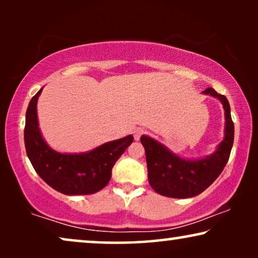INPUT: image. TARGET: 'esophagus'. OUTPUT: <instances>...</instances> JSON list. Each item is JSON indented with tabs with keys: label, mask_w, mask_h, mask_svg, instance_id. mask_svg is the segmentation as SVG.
I'll use <instances>...</instances> for the list:
<instances>
[{
	"label": "esophagus",
	"mask_w": 258,
	"mask_h": 258,
	"mask_svg": "<svg viewBox=\"0 0 258 258\" xmlns=\"http://www.w3.org/2000/svg\"><path fill=\"white\" fill-rule=\"evenodd\" d=\"M143 134H144V130L142 128H137V129L134 130V137H135L136 141H139L140 137L142 136Z\"/></svg>",
	"instance_id": "34e87169"
}]
</instances>
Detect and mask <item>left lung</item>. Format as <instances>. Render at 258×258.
<instances>
[{"label":"left lung","instance_id":"left-lung-1","mask_svg":"<svg viewBox=\"0 0 258 258\" xmlns=\"http://www.w3.org/2000/svg\"><path fill=\"white\" fill-rule=\"evenodd\" d=\"M203 94L216 97L224 108V139L209 156L185 160L179 157L158 141L141 136L146 150L148 181L155 191L172 199H189L203 192L216 179L227 164L234 143V122L230 105L224 95L208 88Z\"/></svg>","mask_w":258,"mask_h":258}]
</instances>
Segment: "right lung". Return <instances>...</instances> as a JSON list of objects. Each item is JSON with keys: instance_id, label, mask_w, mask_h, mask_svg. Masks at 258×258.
I'll list each match as a JSON object with an SVG mask.
<instances>
[{"instance_id": "add662e5", "label": "right lung", "mask_w": 258, "mask_h": 258, "mask_svg": "<svg viewBox=\"0 0 258 258\" xmlns=\"http://www.w3.org/2000/svg\"><path fill=\"white\" fill-rule=\"evenodd\" d=\"M43 88L31 98L26 114L24 144L28 157L38 176L64 195H90L100 191L111 178L116 161L133 143L134 137L107 142L81 154H61L45 143L38 128L37 100Z\"/></svg>"}]
</instances>
